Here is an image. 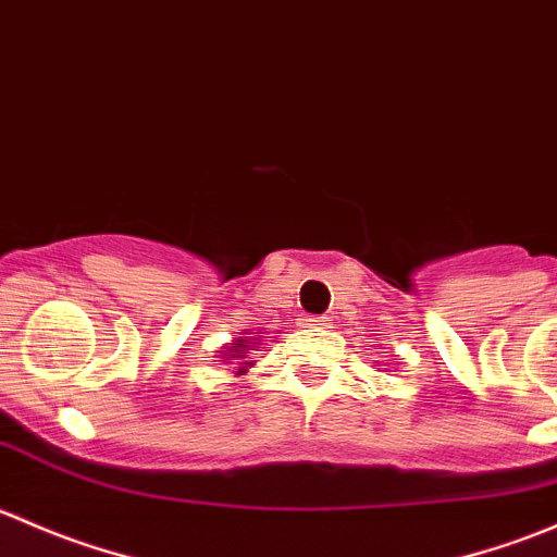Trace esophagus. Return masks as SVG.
<instances>
[{"mask_svg":"<svg viewBox=\"0 0 557 557\" xmlns=\"http://www.w3.org/2000/svg\"><path fill=\"white\" fill-rule=\"evenodd\" d=\"M307 329H312V331H320V329H329V320L325 318H307Z\"/></svg>","mask_w":557,"mask_h":557,"instance_id":"obj_1","label":"esophagus"}]
</instances>
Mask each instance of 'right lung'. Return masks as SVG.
Returning <instances> with one entry per match:
<instances>
[{
  "label": "right lung",
  "mask_w": 557,
  "mask_h": 557,
  "mask_svg": "<svg viewBox=\"0 0 557 557\" xmlns=\"http://www.w3.org/2000/svg\"><path fill=\"white\" fill-rule=\"evenodd\" d=\"M250 345H256V342L239 336V339L232 342V347H226V361H237V374H245L247 367L252 363V361H245V352L250 350Z\"/></svg>",
  "instance_id": "add662e5"
}]
</instances>
